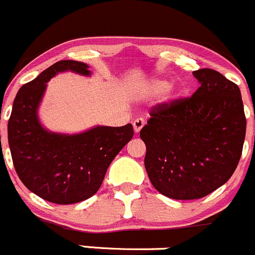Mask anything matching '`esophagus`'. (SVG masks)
Instances as JSON below:
<instances>
[{"instance_id": "obj_1", "label": "esophagus", "mask_w": 255, "mask_h": 255, "mask_svg": "<svg viewBox=\"0 0 255 255\" xmlns=\"http://www.w3.org/2000/svg\"><path fill=\"white\" fill-rule=\"evenodd\" d=\"M144 125H145L144 119H136V120L132 123V126H134V131L136 132V134H137V132H140V130L144 128Z\"/></svg>"}]
</instances>
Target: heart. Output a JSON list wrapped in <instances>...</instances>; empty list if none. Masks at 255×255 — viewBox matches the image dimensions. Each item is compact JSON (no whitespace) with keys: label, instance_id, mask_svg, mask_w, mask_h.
<instances>
[{"label":"heart","instance_id":"b5f03b06","mask_svg":"<svg viewBox=\"0 0 255 255\" xmlns=\"http://www.w3.org/2000/svg\"><path fill=\"white\" fill-rule=\"evenodd\" d=\"M169 89V82L165 80H152L147 85H145L141 90H140V98L142 99H149L159 96L164 94L166 90ZM170 96H174L171 94Z\"/></svg>","mask_w":255,"mask_h":255}]
</instances>
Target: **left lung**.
Listing matches in <instances>:
<instances>
[{"instance_id": "left-lung-1", "label": "left lung", "mask_w": 255, "mask_h": 255, "mask_svg": "<svg viewBox=\"0 0 255 255\" xmlns=\"http://www.w3.org/2000/svg\"><path fill=\"white\" fill-rule=\"evenodd\" d=\"M193 75L200 84L193 96L155 106L140 131L150 181L176 200L200 199L227 183L246 139L238 85L212 69Z\"/></svg>"}]
</instances>
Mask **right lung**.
<instances>
[{
	"instance_id": "obj_1",
	"label": "right lung",
	"mask_w": 255,
	"mask_h": 255,
	"mask_svg": "<svg viewBox=\"0 0 255 255\" xmlns=\"http://www.w3.org/2000/svg\"><path fill=\"white\" fill-rule=\"evenodd\" d=\"M90 76L89 65L62 60L23 85L14 98L7 132L14 169L26 188L55 204H75L91 198L106 170L131 140V124L120 128L94 126L79 134L45 129L38 106L47 82L59 72Z\"/></svg>"
}]
</instances>
